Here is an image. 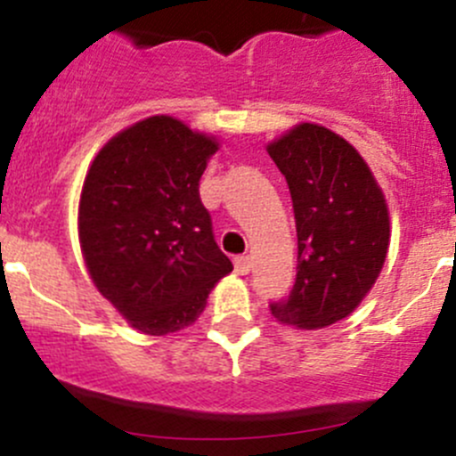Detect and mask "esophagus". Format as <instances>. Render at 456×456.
<instances>
[{"label": "esophagus", "mask_w": 456, "mask_h": 456, "mask_svg": "<svg viewBox=\"0 0 456 456\" xmlns=\"http://www.w3.org/2000/svg\"><path fill=\"white\" fill-rule=\"evenodd\" d=\"M233 266H236V271L240 275H247L251 271V266H254V260H251L249 256H240L233 260Z\"/></svg>", "instance_id": "esophagus-1"}]
</instances>
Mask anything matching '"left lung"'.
<instances>
[{"label":"left lung","instance_id":"left-lung-1","mask_svg":"<svg viewBox=\"0 0 456 456\" xmlns=\"http://www.w3.org/2000/svg\"><path fill=\"white\" fill-rule=\"evenodd\" d=\"M266 151L289 183L297 229V275L280 324L317 330L344 320L375 287L390 245L388 202L346 139L297 123Z\"/></svg>","mask_w":456,"mask_h":456}]
</instances>
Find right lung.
Segmentation results:
<instances>
[{
  "label": "right lung",
  "mask_w": 456,
  "mask_h": 456,
  "mask_svg": "<svg viewBox=\"0 0 456 456\" xmlns=\"http://www.w3.org/2000/svg\"><path fill=\"white\" fill-rule=\"evenodd\" d=\"M218 147L214 134L156 114L117 132L87 167L77 220L86 269L141 333L191 326L232 273L199 196Z\"/></svg>",
  "instance_id": "right-lung-1"
}]
</instances>
